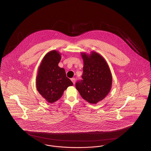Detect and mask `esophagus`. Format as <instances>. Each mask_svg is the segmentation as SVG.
<instances>
[{"mask_svg": "<svg viewBox=\"0 0 151 151\" xmlns=\"http://www.w3.org/2000/svg\"><path fill=\"white\" fill-rule=\"evenodd\" d=\"M71 80V81H72L73 84H74L75 83V78H72Z\"/></svg>", "mask_w": 151, "mask_h": 151, "instance_id": "esophagus-1", "label": "esophagus"}]
</instances>
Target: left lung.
Instances as JSON below:
<instances>
[{
	"instance_id": "1",
	"label": "left lung",
	"mask_w": 151,
	"mask_h": 151,
	"mask_svg": "<svg viewBox=\"0 0 151 151\" xmlns=\"http://www.w3.org/2000/svg\"><path fill=\"white\" fill-rule=\"evenodd\" d=\"M84 62L82 79L75 86L81 96L91 104L102 100L110 91L112 76L107 63L100 54H82Z\"/></svg>"
}]
</instances>
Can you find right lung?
<instances>
[{
	"label": "right lung",
	"instance_id": "obj_1",
	"mask_svg": "<svg viewBox=\"0 0 151 151\" xmlns=\"http://www.w3.org/2000/svg\"><path fill=\"white\" fill-rule=\"evenodd\" d=\"M61 59L57 51H51L43 58L37 76V89L41 96L49 103L59 100L63 92L73 85L66 76L65 69L58 66Z\"/></svg>",
	"mask_w": 151,
	"mask_h": 151
}]
</instances>
